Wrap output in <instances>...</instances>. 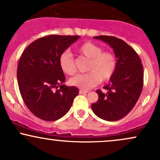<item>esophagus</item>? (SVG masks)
<instances>
[{
	"mask_svg": "<svg viewBox=\"0 0 160 160\" xmlns=\"http://www.w3.org/2000/svg\"><path fill=\"white\" fill-rule=\"evenodd\" d=\"M87 92H88L87 91L81 90V89H80V90L79 91V93H80V94H86V93H87Z\"/></svg>",
	"mask_w": 160,
	"mask_h": 160,
	"instance_id": "1",
	"label": "esophagus"
}]
</instances>
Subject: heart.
<instances>
[{"label": "heart", "mask_w": 160, "mask_h": 160, "mask_svg": "<svg viewBox=\"0 0 160 160\" xmlns=\"http://www.w3.org/2000/svg\"><path fill=\"white\" fill-rule=\"evenodd\" d=\"M78 52L82 56L89 58L87 66L89 72L78 74L71 79L72 85L82 89H90L98 85L101 80L108 81L111 80L117 70V60L113 53L102 51L100 46L92 42H85L78 48ZM60 68L68 75H74L76 73L74 60L69 51H65L59 57Z\"/></svg>", "instance_id": "heart-1"}]
</instances>
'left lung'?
Returning a JSON list of instances; mask_svg holds the SVG:
<instances>
[{"label":"left lung","instance_id":"8db88e82","mask_svg":"<svg viewBox=\"0 0 160 160\" xmlns=\"http://www.w3.org/2000/svg\"><path fill=\"white\" fill-rule=\"evenodd\" d=\"M111 46L117 58V70L104 86L105 92L96 90L97 102L92 109L97 117L107 121H117L127 115L137 103L142 91L144 71L137 52L126 42L113 36H96Z\"/></svg>","mask_w":160,"mask_h":160}]
</instances>
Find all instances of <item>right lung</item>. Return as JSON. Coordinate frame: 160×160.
<instances>
[{"instance_id": "right-lung-1", "label": "right lung", "mask_w": 160, "mask_h": 160, "mask_svg": "<svg viewBox=\"0 0 160 160\" xmlns=\"http://www.w3.org/2000/svg\"><path fill=\"white\" fill-rule=\"evenodd\" d=\"M80 36L51 34L40 38L23 51L17 68L19 91L27 108L45 121L65 115L78 95L75 86L64 85L59 57Z\"/></svg>"}]
</instances>
